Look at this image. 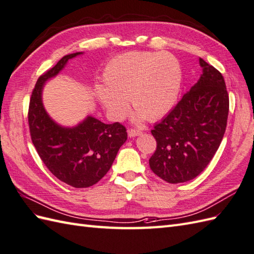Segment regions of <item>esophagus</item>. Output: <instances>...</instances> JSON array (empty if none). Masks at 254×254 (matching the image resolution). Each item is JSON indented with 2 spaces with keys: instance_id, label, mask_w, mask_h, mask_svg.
I'll return each instance as SVG.
<instances>
[{
  "instance_id": "34e87169",
  "label": "esophagus",
  "mask_w": 254,
  "mask_h": 254,
  "mask_svg": "<svg viewBox=\"0 0 254 254\" xmlns=\"http://www.w3.org/2000/svg\"><path fill=\"white\" fill-rule=\"evenodd\" d=\"M129 137H135V136H138L141 134L140 129H136V128H129L128 132H127Z\"/></svg>"
}]
</instances>
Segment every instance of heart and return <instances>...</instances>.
I'll list each match as a JSON object with an SVG mask.
<instances>
[{
  "label": "heart",
  "mask_w": 254,
  "mask_h": 254,
  "mask_svg": "<svg viewBox=\"0 0 254 254\" xmlns=\"http://www.w3.org/2000/svg\"><path fill=\"white\" fill-rule=\"evenodd\" d=\"M104 81L107 87L97 86V97L115 118L127 116L129 99L138 110V118L155 120L166 115L176 103L181 69L171 54L128 53L107 64Z\"/></svg>",
  "instance_id": "obj_1"
}]
</instances>
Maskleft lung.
Here are the masks:
<instances>
[{
    "label": "left lung",
    "instance_id": "obj_1",
    "mask_svg": "<svg viewBox=\"0 0 254 254\" xmlns=\"http://www.w3.org/2000/svg\"><path fill=\"white\" fill-rule=\"evenodd\" d=\"M203 74L151 129L157 149L151 171L170 184L186 183L203 172L225 133L230 101L222 74L199 59Z\"/></svg>",
    "mask_w": 254,
    "mask_h": 254
}]
</instances>
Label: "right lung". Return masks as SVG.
Returning a JSON list of instances; mask_svg holds the SVG:
<instances>
[{
	"mask_svg": "<svg viewBox=\"0 0 254 254\" xmlns=\"http://www.w3.org/2000/svg\"><path fill=\"white\" fill-rule=\"evenodd\" d=\"M78 55L80 53L63 57L40 76L30 97L28 121L32 142L50 173L70 187L88 188L107 174L127 133L119 122L105 125L93 117H88L75 127H62L45 112L42 103L44 82Z\"/></svg>",
	"mask_w": 254,
	"mask_h": 254,
	"instance_id": "obj_1",
	"label": "right lung"
}]
</instances>
